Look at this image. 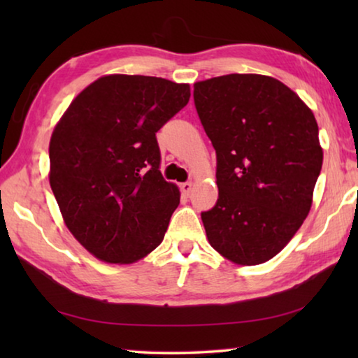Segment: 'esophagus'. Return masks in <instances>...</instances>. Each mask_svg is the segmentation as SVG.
Wrapping results in <instances>:
<instances>
[{"instance_id": "esophagus-1", "label": "esophagus", "mask_w": 358, "mask_h": 358, "mask_svg": "<svg viewBox=\"0 0 358 358\" xmlns=\"http://www.w3.org/2000/svg\"><path fill=\"white\" fill-rule=\"evenodd\" d=\"M180 189H181V192H183V194H189L191 189H192V183H191V181H186V183H181V185H180Z\"/></svg>"}]
</instances>
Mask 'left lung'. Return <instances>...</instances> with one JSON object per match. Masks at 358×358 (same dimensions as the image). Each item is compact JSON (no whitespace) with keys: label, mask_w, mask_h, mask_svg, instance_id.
<instances>
[{"label":"left lung","mask_w":358,"mask_h":358,"mask_svg":"<svg viewBox=\"0 0 358 358\" xmlns=\"http://www.w3.org/2000/svg\"><path fill=\"white\" fill-rule=\"evenodd\" d=\"M216 150L217 202L203 211L211 248L237 265L275 257L313 205L324 151L311 108L273 77L229 74L194 83Z\"/></svg>","instance_id":"8db88e82"}]
</instances>
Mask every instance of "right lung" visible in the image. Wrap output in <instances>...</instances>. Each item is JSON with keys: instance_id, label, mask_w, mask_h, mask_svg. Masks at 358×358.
Returning a JSON list of instances; mask_svg holds the SVG:
<instances>
[{"instance_id": "1", "label": "right lung", "mask_w": 358, "mask_h": 358, "mask_svg": "<svg viewBox=\"0 0 358 358\" xmlns=\"http://www.w3.org/2000/svg\"><path fill=\"white\" fill-rule=\"evenodd\" d=\"M189 96V85L167 78L102 76L53 129V196L69 232L102 262L134 264L164 238L180 189L162 178L156 132Z\"/></svg>"}]
</instances>
